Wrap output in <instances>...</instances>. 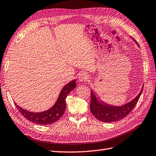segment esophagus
Masks as SVG:
<instances>
[{"mask_svg":"<svg viewBox=\"0 0 156 156\" xmlns=\"http://www.w3.org/2000/svg\"><path fill=\"white\" fill-rule=\"evenodd\" d=\"M89 79V76L86 73H81L79 76V80L83 82V81H87Z\"/></svg>","mask_w":156,"mask_h":156,"instance_id":"34e87169","label":"esophagus"}]
</instances>
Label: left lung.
I'll return each instance as SVG.
<instances>
[{
	"mask_svg": "<svg viewBox=\"0 0 156 156\" xmlns=\"http://www.w3.org/2000/svg\"><path fill=\"white\" fill-rule=\"evenodd\" d=\"M144 86L142 87V88ZM142 89L140 93L134 99L122 107H114L104 103L96 97L92 90H90V110L91 113L98 120L105 122H116L124 119L134 108L142 93Z\"/></svg>",
	"mask_w": 156,
	"mask_h": 156,
	"instance_id": "left-lung-1",
	"label": "left lung"
}]
</instances>
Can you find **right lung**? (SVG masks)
<instances>
[{
  "instance_id": "add662e5",
  "label": "right lung",
  "mask_w": 156,
  "mask_h": 156,
  "mask_svg": "<svg viewBox=\"0 0 156 156\" xmlns=\"http://www.w3.org/2000/svg\"><path fill=\"white\" fill-rule=\"evenodd\" d=\"M76 82L73 80L67 84L62 89L59 94V96L55 104L50 109L42 112H30L14 103L18 111L22 114L26 119L30 120V122L37 124L47 125L56 122L62 117L66 108V98L69 94V92L75 88Z\"/></svg>"
}]
</instances>
